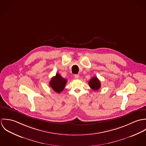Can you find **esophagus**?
I'll use <instances>...</instances> for the list:
<instances>
[{
    "label": "esophagus",
    "mask_w": 146,
    "mask_h": 146,
    "mask_svg": "<svg viewBox=\"0 0 146 146\" xmlns=\"http://www.w3.org/2000/svg\"><path fill=\"white\" fill-rule=\"evenodd\" d=\"M75 78L76 79H79V74H75Z\"/></svg>",
    "instance_id": "obj_1"
}]
</instances>
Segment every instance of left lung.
<instances>
[{
    "mask_svg": "<svg viewBox=\"0 0 146 146\" xmlns=\"http://www.w3.org/2000/svg\"><path fill=\"white\" fill-rule=\"evenodd\" d=\"M89 85L94 90H98L101 88L100 81L97 77L92 78L89 82Z\"/></svg>",
    "mask_w": 146,
    "mask_h": 146,
    "instance_id": "8db88e82",
    "label": "left lung"
}]
</instances>
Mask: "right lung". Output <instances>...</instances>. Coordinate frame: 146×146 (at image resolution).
I'll list each match as a JSON object with an SVG mask.
<instances>
[{"instance_id": "obj_1", "label": "right lung", "mask_w": 146, "mask_h": 146, "mask_svg": "<svg viewBox=\"0 0 146 146\" xmlns=\"http://www.w3.org/2000/svg\"><path fill=\"white\" fill-rule=\"evenodd\" d=\"M66 83V79L63 78L59 74H56V76H53L50 80L49 85L54 92L60 93L63 90Z\"/></svg>"}]
</instances>
